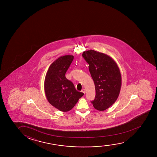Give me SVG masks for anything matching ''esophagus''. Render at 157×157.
<instances>
[{"mask_svg":"<svg viewBox=\"0 0 157 157\" xmlns=\"http://www.w3.org/2000/svg\"><path fill=\"white\" fill-rule=\"evenodd\" d=\"M82 92L84 93V94H85V93H86V90H85V89H83V90H82Z\"/></svg>","mask_w":157,"mask_h":157,"instance_id":"obj_1","label":"esophagus"}]
</instances>
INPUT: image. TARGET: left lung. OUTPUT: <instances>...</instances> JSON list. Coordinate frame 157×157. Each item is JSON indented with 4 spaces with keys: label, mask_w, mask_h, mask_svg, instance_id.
Returning a JSON list of instances; mask_svg holds the SVG:
<instances>
[{
    "label": "left lung",
    "mask_w": 157,
    "mask_h": 157,
    "mask_svg": "<svg viewBox=\"0 0 157 157\" xmlns=\"http://www.w3.org/2000/svg\"><path fill=\"white\" fill-rule=\"evenodd\" d=\"M82 56L88 63L94 82L95 97L91 102L96 109H107L115 102L120 92L122 78L118 65L111 57L93 50L83 52Z\"/></svg>",
    "instance_id": "8db88e82"
}]
</instances>
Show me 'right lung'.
<instances>
[{
    "label": "right lung",
    "mask_w": 157,
    "mask_h": 157,
    "mask_svg": "<svg viewBox=\"0 0 157 157\" xmlns=\"http://www.w3.org/2000/svg\"><path fill=\"white\" fill-rule=\"evenodd\" d=\"M74 57L61 56L50 65L45 75L44 92L48 101L62 112L72 109L84 93L76 90L73 83L65 77Z\"/></svg>",
    "instance_id": "right-lung-1"
}]
</instances>
